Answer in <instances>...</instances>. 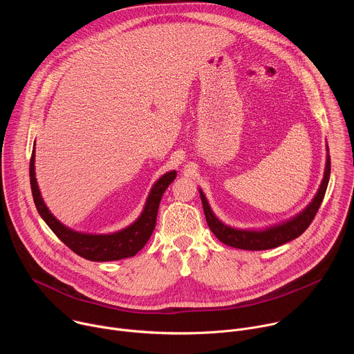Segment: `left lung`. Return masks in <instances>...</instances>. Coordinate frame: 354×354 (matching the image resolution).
I'll use <instances>...</instances> for the list:
<instances>
[{"label":"left lung","instance_id":"1","mask_svg":"<svg viewBox=\"0 0 354 354\" xmlns=\"http://www.w3.org/2000/svg\"><path fill=\"white\" fill-rule=\"evenodd\" d=\"M329 176H330V157L328 154L324 179H322L321 186L311 203L299 214L292 217L291 220H287L277 225L268 227L265 230H238V228H232V227L224 224L213 213L205 193L201 192V189H198V192H200L201 205H203L207 224H209L210 230L213 231V234L223 243L232 246V248L245 249V250H265V249H272V248L280 246L286 242L295 239L310 227V224L313 223V220L322 203V200H324V196H325V192L328 187V182H329Z\"/></svg>","mask_w":354,"mask_h":354}]
</instances>
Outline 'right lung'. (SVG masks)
I'll return each instance as SVG.
<instances>
[{
    "label": "right lung",
    "mask_w": 354,
    "mask_h": 354,
    "mask_svg": "<svg viewBox=\"0 0 354 354\" xmlns=\"http://www.w3.org/2000/svg\"><path fill=\"white\" fill-rule=\"evenodd\" d=\"M29 176H30V189L35 200L36 209L44 223L50 227L60 241H63L77 255L92 261V262H109V261H120L124 258L134 257L138 250L144 248L147 241L149 239L156 228L157 213L160 207V201L167 190V187L176 178V171L167 172L162 175L147 197L145 206L140 217L130 224L129 227L113 232V234H84L74 231L64 224H62L44 205L41 198L36 176H35V148L32 151L30 165H29Z\"/></svg>",
    "instance_id": "1"
}]
</instances>
